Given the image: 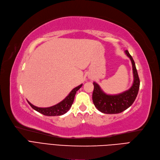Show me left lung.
<instances>
[{"mask_svg": "<svg viewBox=\"0 0 160 160\" xmlns=\"http://www.w3.org/2000/svg\"><path fill=\"white\" fill-rule=\"evenodd\" d=\"M132 65L134 81L127 91L117 95H107L104 92L97 82H93L94 90L92 92V101L95 107L104 114H118L129 108L134 102L140 87V79L134 59L128 50L125 51Z\"/></svg>", "mask_w": 160, "mask_h": 160, "instance_id": "obj_1", "label": "left lung"}]
</instances>
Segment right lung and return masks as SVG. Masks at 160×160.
I'll use <instances>...</instances> for the list:
<instances>
[{
  "mask_svg": "<svg viewBox=\"0 0 160 160\" xmlns=\"http://www.w3.org/2000/svg\"><path fill=\"white\" fill-rule=\"evenodd\" d=\"M82 85V84L74 88V89L69 92V94L65 98H64L62 101L56 104V105H53L50 107L40 108L33 105V104H31L29 101H28V104L32 108H34L35 111L43 115L50 116V117H52V116L63 115L67 112L69 110V108L71 107V105H72L74 101L76 92L80 89Z\"/></svg>",
  "mask_w": 160,
  "mask_h": 160,
  "instance_id": "obj_1",
  "label": "right lung"
}]
</instances>
